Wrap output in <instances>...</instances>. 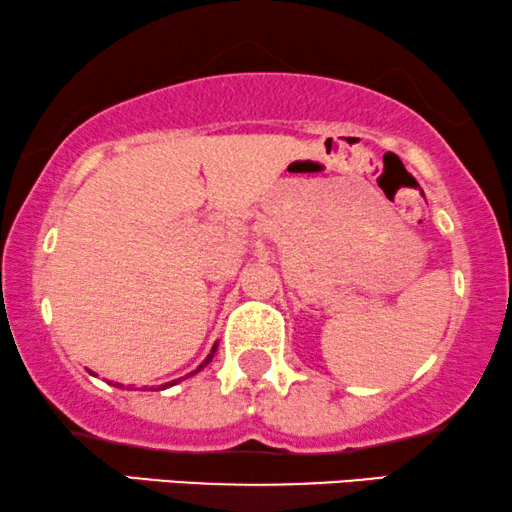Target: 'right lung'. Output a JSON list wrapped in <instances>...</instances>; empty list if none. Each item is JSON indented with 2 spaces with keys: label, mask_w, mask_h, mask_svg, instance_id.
I'll return each instance as SVG.
<instances>
[{
  "label": "right lung",
  "mask_w": 512,
  "mask_h": 512,
  "mask_svg": "<svg viewBox=\"0 0 512 512\" xmlns=\"http://www.w3.org/2000/svg\"><path fill=\"white\" fill-rule=\"evenodd\" d=\"M214 350H217V346H214V348H212V353H209V355H207V360H205V362H202V365H200V367H197V369H195V372H200V369H202V367H205V365H209V362H212V357H214ZM195 372H193V374H195Z\"/></svg>",
  "instance_id": "right-lung-1"
}]
</instances>
